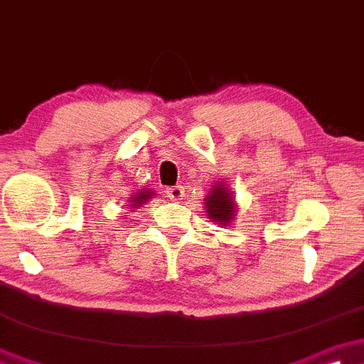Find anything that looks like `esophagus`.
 <instances>
[{"mask_svg":"<svg viewBox=\"0 0 364 364\" xmlns=\"http://www.w3.org/2000/svg\"><path fill=\"white\" fill-rule=\"evenodd\" d=\"M165 193H166V198H170L171 201H181V199H183V189L181 186L168 187Z\"/></svg>","mask_w":364,"mask_h":364,"instance_id":"obj_1","label":"esophagus"}]
</instances>
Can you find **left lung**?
Instances as JSON below:
<instances>
[{"label":"left lung","instance_id":"left-lung-1","mask_svg":"<svg viewBox=\"0 0 364 364\" xmlns=\"http://www.w3.org/2000/svg\"><path fill=\"white\" fill-rule=\"evenodd\" d=\"M206 212L208 217L213 222H220V224L228 225L232 220L234 212H236V206H234L230 193L224 187V183H218L212 193L206 196Z\"/></svg>","mask_w":364,"mask_h":364}]
</instances>
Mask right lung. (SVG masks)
<instances>
[{"mask_svg":"<svg viewBox=\"0 0 364 364\" xmlns=\"http://www.w3.org/2000/svg\"><path fill=\"white\" fill-rule=\"evenodd\" d=\"M152 196V191L149 193V191H140L139 194H135L134 198H132V206H140L142 205V203H146L147 199H149Z\"/></svg>","mask_w":364,"mask_h":364,"instance_id":"add662e5","label":"right lung"}]
</instances>
